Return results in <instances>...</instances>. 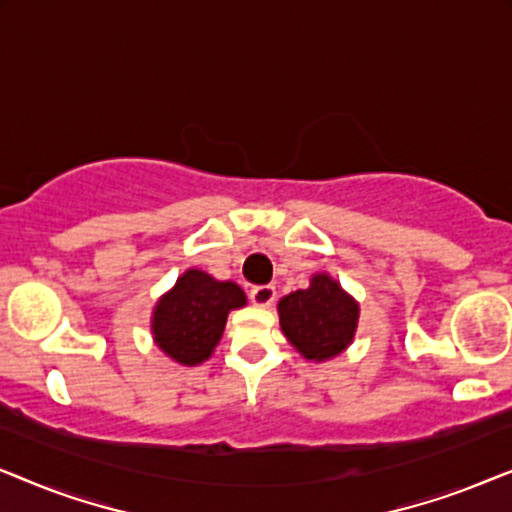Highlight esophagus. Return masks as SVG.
I'll return each instance as SVG.
<instances>
[{
    "mask_svg": "<svg viewBox=\"0 0 512 512\" xmlns=\"http://www.w3.org/2000/svg\"><path fill=\"white\" fill-rule=\"evenodd\" d=\"M249 298H251V303L258 305V307H268V305L275 303L277 291H275V286H272V284H261V286H254V289L249 291Z\"/></svg>",
    "mask_w": 512,
    "mask_h": 512,
    "instance_id": "34e87169",
    "label": "esophagus"
}]
</instances>
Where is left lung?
<instances>
[{
  "mask_svg": "<svg viewBox=\"0 0 512 512\" xmlns=\"http://www.w3.org/2000/svg\"><path fill=\"white\" fill-rule=\"evenodd\" d=\"M359 305L328 275L312 277L310 289L279 300V324L305 359L324 361L340 354L354 338Z\"/></svg>",
  "mask_w": 512,
  "mask_h": 512,
  "instance_id": "obj_1",
  "label": "left lung"
}]
</instances>
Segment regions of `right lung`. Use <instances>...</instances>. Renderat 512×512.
Here are the masks:
<instances>
[{
  "label": "right lung",
  "instance_id": "1",
  "mask_svg": "<svg viewBox=\"0 0 512 512\" xmlns=\"http://www.w3.org/2000/svg\"><path fill=\"white\" fill-rule=\"evenodd\" d=\"M247 303L233 282H216L202 270H188L153 312V338L167 356L198 366L221 340L228 312Z\"/></svg>",
  "mask_w": 512,
  "mask_h": 512
}]
</instances>
